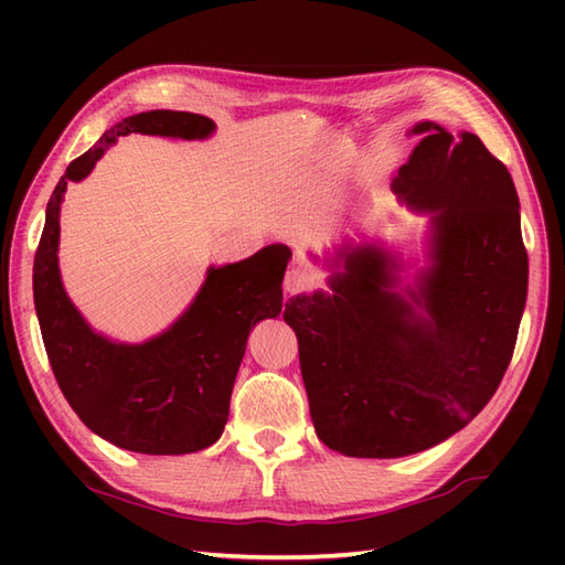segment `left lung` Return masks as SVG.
<instances>
[{"instance_id":"8db88e82","label":"left lung","mask_w":565,"mask_h":565,"mask_svg":"<svg viewBox=\"0 0 565 565\" xmlns=\"http://www.w3.org/2000/svg\"><path fill=\"white\" fill-rule=\"evenodd\" d=\"M213 121L189 111H146L124 118L67 164L45 209L33 259V303L47 362L72 411L116 447L174 456L211 447L223 435L233 383L235 342L281 310V279L291 252L281 245L227 267H211L194 303L174 326L142 344L102 338L70 301L57 269L60 201L87 177L121 136L206 138Z\"/></svg>"}]
</instances>
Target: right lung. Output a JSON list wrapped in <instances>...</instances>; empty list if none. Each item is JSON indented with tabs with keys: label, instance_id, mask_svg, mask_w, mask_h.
I'll return each mask as SVG.
<instances>
[{
	"label": "right lung",
	"instance_id": "add662e5",
	"mask_svg": "<svg viewBox=\"0 0 565 565\" xmlns=\"http://www.w3.org/2000/svg\"><path fill=\"white\" fill-rule=\"evenodd\" d=\"M425 134L393 179L413 209L435 215L431 269L413 296L391 294L395 264L352 257L356 296H296L284 320L318 437L362 459H395L451 437L493 398L518 344L530 259L508 167L473 134Z\"/></svg>",
	"mask_w": 565,
	"mask_h": 565
}]
</instances>
